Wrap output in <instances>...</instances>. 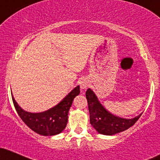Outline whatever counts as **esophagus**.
Returning <instances> with one entry per match:
<instances>
[{
  "label": "esophagus",
  "mask_w": 160,
  "mask_h": 160,
  "mask_svg": "<svg viewBox=\"0 0 160 160\" xmlns=\"http://www.w3.org/2000/svg\"><path fill=\"white\" fill-rule=\"evenodd\" d=\"M89 86V81L88 80H86V79H84L81 81V83H80V88L82 89H86Z\"/></svg>",
  "instance_id": "34e87169"
}]
</instances>
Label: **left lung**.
<instances>
[{
    "label": "left lung",
    "mask_w": 160,
    "mask_h": 160,
    "mask_svg": "<svg viewBox=\"0 0 160 160\" xmlns=\"http://www.w3.org/2000/svg\"><path fill=\"white\" fill-rule=\"evenodd\" d=\"M89 112V121L98 133L104 135H114L128 129L135 124L142 113L134 118L127 119L115 116L107 111L99 102L97 96L91 89L86 92Z\"/></svg>",
    "instance_id": "8db88e82"
}]
</instances>
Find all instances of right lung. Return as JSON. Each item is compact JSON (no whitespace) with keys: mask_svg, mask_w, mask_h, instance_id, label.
I'll return each mask as SVG.
<instances>
[{"mask_svg":"<svg viewBox=\"0 0 160 160\" xmlns=\"http://www.w3.org/2000/svg\"><path fill=\"white\" fill-rule=\"evenodd\" d=\"M80 93V87L77 86L69 92L62 101L53 108L40 113H32L20 108L12 96L13 105L19 116L29 128L43 136H52L60 134L68 124V112L73 100Z\"/></svg>","mask_w":160,"mask_h":160,"instance_id":"1","label":"right lung"}]
</instances>
